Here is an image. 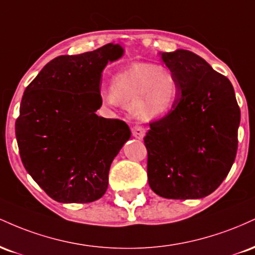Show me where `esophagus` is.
Wrapping results in <instances>:
<instances>
[{"mask_svg":"<svg viewBox=\"0 0 255 255\" xmlns=\"http://www.w3.org/2000/svg\"><path fill=\"white\" fill-rule=\"evenodd\" d=\"M131 134H133L134 137L141 140V139H144L146 130L141 127V126H134V127L131 128Z\"/></svg>","mask_w":255,"mask_h":255,"instance_id":"1","label":"esophagus"}]
</instances>
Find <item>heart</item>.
<instances>
[{"mask_svg": "<svg viewBox=\"0 0 255 255\" xmlns=\"http://www.w3.org/2000/svg\"><path fill=\"white\" fill-rule=\"evenodd\" d=\"M181 93L174 72L156 63H133L116 73L111 89L101 91L104 103L124 104L141 120L164 118L176 107Z\"/></svg>", "mask_w": 255, "mask_h": 255, "instance_id": "1", "label": "heart"}]
</instances>
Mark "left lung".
Instances as JSON below:
<instances>
[{
  "label": "left lung",
  "instance_id": "obj_1",
  "mask_svg": "<svg viewBox=\"0 0 255 255\" xmlns=\"http://www.w3.org/2000/svg\"><path fill=\"white\" fill-rule=\"evenodd\" d=\"M181 85L176 107L144 137L151 189L166 199H200L218 188L238 151L240 108L228 78L183 49L159 52Z\"/></svg>",
  "mask_w": 255,
  "mask_h": 255
}]
</instances>
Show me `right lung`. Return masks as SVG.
Returning <instances> with one entry per match:
<instances>
[{
    "label": "right lung",
    "mask_w": 255,
    "mask_h": 255,
    "mask_svg": "<svg viewBox=\"0 0 255 255\" xmlns=\"http://www.w3.org/2000/svg\"><path fill=\"white\" fill-rule=\"evenodd\" d=\"M120 44L62 55L26 87L15 136L26 171L58 203H92L105 194L114 158L130 137L124 121L96 114L102 72L124 56Z\"/></svg>",
    "instance_id": "1"
}]
</instances>
